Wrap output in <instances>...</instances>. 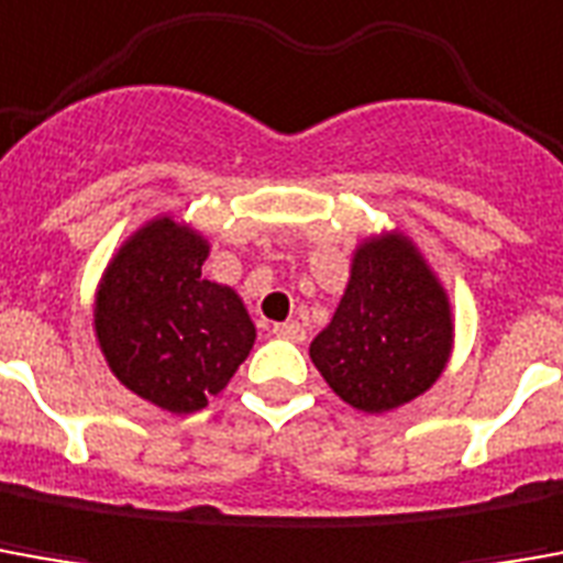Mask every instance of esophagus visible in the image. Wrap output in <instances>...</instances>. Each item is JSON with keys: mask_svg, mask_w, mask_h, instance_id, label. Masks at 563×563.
Segmentation results:
<instances>
[{"mask_svg": "<svg viewBox=\"0 0 563 563\" xmlns=\"http://www.w3.org/2000/svg\"><path fill=\"white\" fill-rule=\"evenodd\" d=\"M277 338H286V341H305V329L298 325V322H274V329H271Z\"/></svg>", "mask_w": 563, "mask_h": 563, "instance_id": "1", "label": "esophagus"}]
</instances>
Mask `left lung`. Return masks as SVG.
Here are the masks:
<instances>
[{
    "label": "left lung",
    "mask_w": 563,
    "mask_h": 563,
    "mask_svg": "<svg viewBox=\"0 0 563 563\" xmlns=\"http://www.w3.org/2000/svg\"><path fill=\"white\" fill-rule=\"evenodd\" d=\"M454 341L445 289L402 234L363 243L332 322L310 341L325 384L360 411H390L430 390Z\"/></svg>",
    "instance_id": "8db88e82"
}]
</instances>
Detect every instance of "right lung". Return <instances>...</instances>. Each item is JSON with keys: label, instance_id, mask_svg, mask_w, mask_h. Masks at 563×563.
<instances>
[{"label": "right lung", "instance_id": "obj_1", "mask_svg": "<svg viewBox=\"0 0 563 563\" xmlns=\"http://www.w3.org/2000/svg\"><path fill=\"white\" fill-rule=\"evenodd\" d=\"M207 253L191 228L155 219L109 262L93 308L118 380L173 415L200 411L225 390L255 341L238 292L200 277Z\"/></svg>", "mask_w": 563, "mask_h": 563}]
</instances>
